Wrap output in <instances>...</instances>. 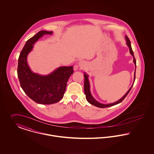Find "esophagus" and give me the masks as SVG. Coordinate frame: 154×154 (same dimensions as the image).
<instances>
[{
	"mask_svg": "<svg viewBox=\"0 0 154 154\" xmlns=\"http://www.w3.org/2000/svg\"><path fill=\"white\" fill-rule=\"evenodd\" d=\"M79 66H80V67L83 68L84 67H85V61H80L79 62ZM74 69H75V67H74Z\"/></svg>",
	"mask_w": 154,
	"mask_h": 154,
	"instance_id": "esophagus-1",
	"label": "esophagus"
}]
</instances>
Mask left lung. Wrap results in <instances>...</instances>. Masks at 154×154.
<instances>
[{"label": "left lung", "mask_w": 154, "mask_h": 154, "mask_svg": "<svg viewBox=\"0 0 154 154\" xmlns=\"http://www.w3.org/2000/svg\"><path fill=\"white\" fill-rule=\"evenodd\" d=\"M126 40H127V45L129 47V49H130V52L131 54L133 55L134 57V62L135 64V66L137 65L136 64V60H135V56H134V52L133 50L132 49V47H131V41L129 40V39L128 38V36H126ZM84 77H85V85H84V88H85V98L87 99V100L88 101V102L89 103H90L91 104L93 105V106H95L96 107H100V108H105V107H110V106H115L117 104H119L120 103L122 102L124 99L126 97V96L128 94V93H129V91H131L132 86L133 85L131 86V87L129 88V90L128 91V92L125 94V95L122 98L120 99L119 100H118V102H116L113 103H110V104H103L102 103H100L97 102L93 97V96H91V93H90V85H89V82H88V75H86L85 74H84ZM135 77H134V82H135Z\"/></svg>", "instance_id": "8db88e82"}]
</instances>
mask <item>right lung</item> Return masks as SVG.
Segmentation results:
<instances>
[{
	"label": "right lung",
	"mask_w": 154,
	"mask_h": 154,
	"mask_svg": "<svg viewBox=\"0 0 154 154\" xmlns=\"http://www.w3.org/2000/svg\"><path fill=\"white\" fill-rule=\"evenodd\" d=\"M52 33L41 31L29 39L18 58L17 76L22 88L35 102L42 104H54L63 99L67 83L74 72L72 66L61 67L48 75L42 76L33 73L29 68L26 57L33 48L32 45L42 35Z\"/></svg>",
	"instance_id": "add662e5"
}]
</instances>
